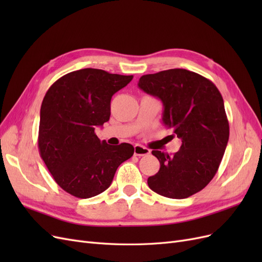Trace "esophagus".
I'll use <instances>...</instances> for the list:
<instances>
[{"label":"esophagus","instance_id":"esophagus-1","mask_svg":"<svg viewBox=\"0 0 262 262\" xmlns=\"http://www.w3.org/2000/svg\"><path fill=\"white\" fill-rule=\"evenodd\" d=\"M149 152L150 150L147 147H144L139 144L134 146V155L136 156H145V155H148Z\"/></svg>","mask_w":262,"mask_h":262}]
</instances>
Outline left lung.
Returning a JSON list of instances; mask_svg holds the SVG:
<instances>
[{"label":"left lung","instance_id":"1","mask_svg":"<svg viewBox=\"0 0 262 262\" xmlns=\"http://www.w3.org/2000/svg\"><path fill=\"white\" fill-rule=\"evenodd\" d=\"M138 85L162 100L163 121L182 142L172 155L152 150L161 167L147 185L161 195L186 199L209 184L223 158L229 137L223 97L208 78L185 69L143 75Z\"/></svg>","mask_w":262,"mask_h":262}]
</instances>
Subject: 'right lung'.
<instances>
[{"label":"right lung","mask_w":262,"mask_h":262,"mask_svg":"<svg viewBox=\"0 0 262 262\" xmlns=\"http://www.w3.org/2000/svg\"><path fill=\"white\" fill-rule=\"evenodd\" d=\"M132 78L82 69L63 75L46 93L38 148L54 181L68 193L87 199L104 192L119 165L133 155L131 144L109 145L95 133L109 120L113 95Z\"/></svg>","instance_id":"1"}]
</instances>
